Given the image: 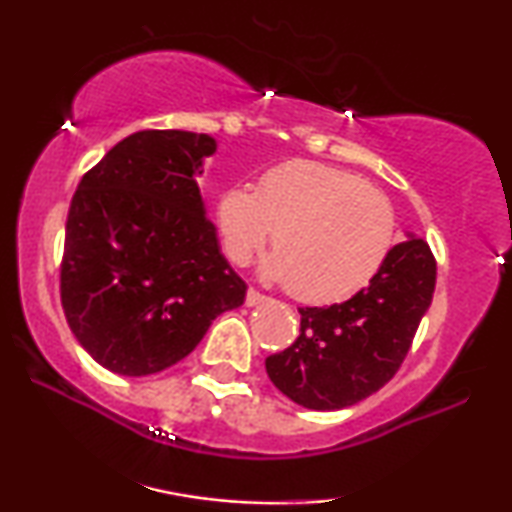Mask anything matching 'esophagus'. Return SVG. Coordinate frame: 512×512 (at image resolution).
Returning a JSON list of instances; mask_svg holds the SVG:
<instances>
[{"label": "esophagus", "mask_w": 512, "mask_h": 512, "mask_svg": "<svg viewBox=\"0 0 512 512\" xmlns=\"http://www.w3.org/2000/svg\"><path fill=\"white\" fill-rule=\"evenodd\" d=\"M263 303H268V296H263V293H258L256 289L247 291V305L249 307H256V305H263Z\"/></svg>", "instance_id": "obj_1"}]
</instances>
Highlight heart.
I'll use <instances>...</instances> for the list:
<instances>
[{
	"instance_id": "b5f03b06",
	"label": "heart",
	"mask_w": 512,
	"mask_h": 512,
	"mask_svg": "<svg viewBox=\"0 0 512 512\" xmlns=\"http://www.w3.org/2000/svg\"><path fill=\"white\" fill-rule=\"evenodd\" d=\"M226 256L247 265L272 237L265 277L310 305L354 298L380 275L396 244L391 202L340 167L293 160L272 167L258 191L235 184L216 202Z\"/></svg>"
}]
</instances>
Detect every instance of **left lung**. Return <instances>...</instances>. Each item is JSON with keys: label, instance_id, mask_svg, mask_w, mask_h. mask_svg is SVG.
I'll list each match as a JSON object with an SVG mask.
<instances>
[{"label": "left lung", "instance_id": "obj_1", "mask_svg": "<svg viewBox=\"0 0 512 512\" xmlns=\"http://www.w3.org/2000/svg\"><path fill=\"white\" fill-rule=\"evenodd\" d=\"M433 289L436 258L422 237L410 235L354 298L298 307V338L265 359L268 377L307 410H342L363 401L401 368Z\"/></svg>", "mask_w": 512, "mask_h": 512}]
</instances>
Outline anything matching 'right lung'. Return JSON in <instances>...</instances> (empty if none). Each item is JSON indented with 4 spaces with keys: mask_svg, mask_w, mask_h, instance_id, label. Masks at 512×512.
<instances>
[{
    "mask_svg": "<svg viewBox=\"0 0 512 512\" xmlns=\"http://www.w3.org/2000/svg\"><path fill=\"white\" fill-rule=\"evenodd\" d=\"M209 135L142 130L83 174L67 214L60 298L74 338L111 373L142 377L198 347L247 284L219 249L198 188Z\"/></svg>",
    "mask_w": 512,
    "mask_h": 512,
    "instance_id": "obj_1",
    "label": "right lung"
}]
</instances>
